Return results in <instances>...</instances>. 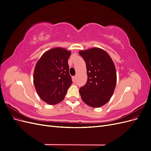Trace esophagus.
Returning a JSON list of instances; mask_svg holds the SVG:
<instances>
[{"mask_svg": "<svg viewBox=\"0 0 151 151\" xmlns=\"http://www.w3.org/2000/svg\"><path fill=\"white\" fill-rule=\"evenodd\" d=\"M76 79H77V77L76 76H74L72 77V81L74 82H76Z\"/></svg>", "mask_w": 151, "mask_h": 151, "instance_id": "34e87169", "label": "esophagus"}]
</instances>
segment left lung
<instances>
[{
    "label": "left lung",
    "mask_w": 151,
    "mask_h": 151,
    "mask_svg": "<svg viewBox=\"0 0 151 151\" xmlns=\"http://www.w3.org/2000/svg\"><path fill=\"white\" fill-rule=\"evenodd\" d=\"M86 65L88 80L79 93L83 101L93 108L101 107L112 96L116 84V72L110 56L94 47L79 51Z\"/></svg>",
    "instance_id": "left-lung-1"
}]
</instances>
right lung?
Masks as SVG:
<instances>
[{"instance_id": "1", "label": "right lung", "mask_w": 151, "mask_h": 151, "mask_svg": "<svg viewBox=\"0 0 151 151\" xmlns=\"http://www.w3.org/2000/svg\"><path fill=\"white\" fill-rule=\"evenodd\" d=\"M70 51L60 47L45 52L36 63L33 83L39 97L48 104L62 101L72 81L68 60Z\"/></svg>"}]
</instances>
